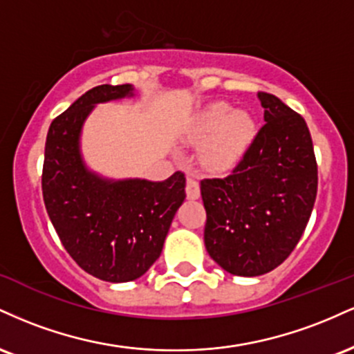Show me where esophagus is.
Wrapping results in <instances>:
<instances>
[{
  "instance_id": "esophagus-1",
  "label": "esophagus",
  "mask_w": 354,
  "mask_h": 354,
  "mask_svg": "<svg viewBox=\"0 0 354 354\" xmlns=\"http://www.w3.org/2000/svg\"><path fill=\"white\" fill-rule=\"evenodd\" d=\"M186 196H188L189 200H198V198H200V183H198L196 178L189 176L188 180H186Z\"/></svg>"
}]
</instances>
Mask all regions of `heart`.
I'll return each mask as SVG.
<instances>
[{"label":"heart","mask_w":354,"mask_h":354,"mask_svg":"<svg viewBox=\"0 0 354 354\" xmlns=\"http://www.w3.org/2000/svg\"><path fill=\"white\" fill-rule=\"evenodd\" d=\"M256 135L258 126L251 113L216 101L194 118L188 140L193 145H201L200 163L208 171L226 173L241 163Z\"/></svg>","instance_id":"heart-1"}]
</instances>
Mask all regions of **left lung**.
<instances>
[{
	"label": "left lung",
	"mask_w": 354,
	"mask_h": 354,
	"mask_svg": "<svg viewBox=\"0 0 354 354\" xmlns=\"http://www.w3.org/2000/svg\"><path fill=\"white\" fill-rule=\"evenodd\" d=\"M266 124L226 178L201 181L206 209L205 246L236 276H261L298 245L318 189L306 121L268 93H258Z\"/></svg>",
	"instance_id": "obj_1"
}]
</instances>
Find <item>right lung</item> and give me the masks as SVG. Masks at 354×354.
Segmentation results:
<instances>
[{
    "label": "right lung",
    "mask_w": 354,
    "mask_h": 354,
    "mask_svg": "<svg viewBox=\"0 0 354 354\" xmlns=\"http://www.w3.org/2000/svg\"><path fill=\"white\" fill-rule=\"evenodd\" d=\"M135 95L133 84L89 89L53 121L44 146L48 216L80 268L109 283L133 281L151 268L186 198L181 171L165 181L116 180L93 171L84 161L81 135L96 104Z\"/></svg>",
    "instance_id": "obj_1"
}]
</instances>
